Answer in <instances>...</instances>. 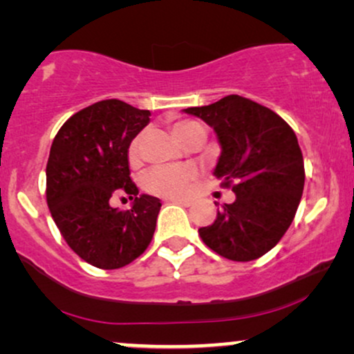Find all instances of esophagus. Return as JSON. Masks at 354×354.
Segmentation results:
<instances>
[{
  "label": "esophagus",
  "mask_w": 354,
  "mask_h": 354,
  "mask_svg": "<svg viewBox=\"0 0 354 354\" xmlns=\"http://www.w3.org/2000/svg\"><path fill=\"white\" fill-rule=\"evenodd\" d=\"M170 202L178 203V205H184V207L192 205V201H190V198H170Z\"/></svg>",
  "instance_id": "obj_1"
}]
</instances>
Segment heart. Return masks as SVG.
<instances>
[{
	"mask_svg": "<svg viewBox=\"0 0 354 354\" xmlns=\"http://www.w3.org/2000/svg\"><path fill=\"white\" fill-rule=\"evenodd\" d=\"M194 129H203V126L197 120H178L174 124V134L177 139H182L187 132ZM127 156L132 164L139 160V137H136L129 145ZM195 177H197V169L192 164H160L153 165L144 174L142 187L145 192L152 195L178 198L189 192Z\"/></svg>",
	"mask_w": 354,
	"mask_h": 354,
	"instance_id": "heart-1",
	"label": "heart"
}]
</instances>
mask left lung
<instances>
[{
    "mask_svg": "<svg viewBox=\"0 0 354 354\" xmlns=\"http://www.w3.org/2000/svg\"><path fill=\"white\" fill-rule=\"evenodd\" d=\"M184 111L217 132L222 156L214 174L236 197L223 203L212 225L198 228L202 242L223 259H260L280 242L301 201L305 165L293 129L236 94Z\"/></svg>",
    "mask_w": 354,
    "mask_h": 354,
    "instance_id": "obj_1",
    "label": "left lung"
}]
</instances>
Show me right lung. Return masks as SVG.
Here are the masks:
<instances>
[{
    "instance_id": "obj_1",
    "label": "right lung",
    "mask_w": 354,
    "mask_h": 354,
    "mask_svg": "<svg viewBox=\"0 0 354 354\" xmlns=\"http://www.w3.org/2000/svg\"><path fill=\"white\" fill-rule=\"evenodd\" d=\"M149 111L118 99L84 107L62 124L46 165V201L71 250L93 267H126L145 252L156 232L160 201L139 195L127 151L149 124ZM126 193L129 211L112 209L111 196Z\"/></svg>"
}]
</instances>
